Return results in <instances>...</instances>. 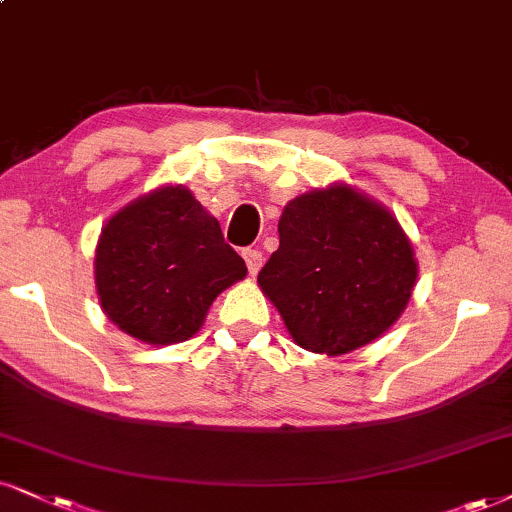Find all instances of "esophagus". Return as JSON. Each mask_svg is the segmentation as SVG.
<instances>
[{
  "instance_id": "obj_1",
  "label": "esophagus",
  "mask_w": 512,
  "mask_h": 512,
  "mask_svg": "<svg viewBox=\"0 0 512 512\" xmlns=\"http://www.w3.org/2000/svg\"><path fill=\"white\" fill-rule=\"evenodd\" d=\"M244 261H246V268H249L251 275H256L258 270L263 266V254L258 249H244Z\"/></svg>"
}]
</instances>
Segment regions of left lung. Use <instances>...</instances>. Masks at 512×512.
I'll use <instances>...</instances> for the list:
<instances>
[{
  "instance_id": "1",
  "label": "left lung",
  "mask_w": 512,
  "mask_h": 512,
  "mask_svg": "<svg viewBox=\"0 0 512 512\" xmlns=\"http://www.w3.org/2000/svg\"><path fill=\"white\" fill-rule=\"evenodd\" d=\"M258 287L301 349L344 356L406 311L418 258L399 220L361 189L332 182L289 201Z\"/></svg>"
}]
</instances>
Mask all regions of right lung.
Here are the masks:
<instances>
[{
  "mask_svg": "<svg viewBox=\"0 0 512 512\" xmlns=\"http://www.w3.org/2000/svg\"><path fill=\"white\" fill-rule=\"evenodd\" d=\"M244 277L242 256L185 185H161L113 213L94 254L104 315L154 346L194 337L216 296Z\"/></svg>",
  "mask_w": 512,
  "mask_h": 512,
  "instance_id": "right-lung-1",
  "label": "right lung"
}]
</instances>
